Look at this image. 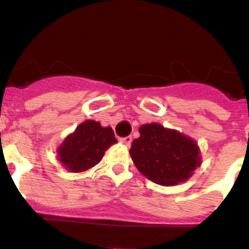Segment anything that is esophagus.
Here are the masks:
<instances>
[{
  "label": "esophagus",
  "mask_w": 249,
  "mask_h": 249,
  "mask_svg": "<svg viewBox=\"0 0 249 249\" xmlns=\"http://www.w3.org/2000/svg\"><path fill=\"white\" fill-rule=\"evenodd\" d=\"M120 141H121V143L126 144V146H129V144L132 143V137L131 136H127V137L120 138Z\"/></svg>",
  "instance_id": "34e87169"
}]
</instances>
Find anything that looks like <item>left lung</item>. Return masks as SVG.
<instances>
[{
    "instance_id": "1",
    "label": "left lung",
    "mask_w": 249,
    "mask_h": 249,
    "mask_svg": "<svg viewBox=\"0 0 249 249\" xmlns=\"http://www.w3.org/2000/svg\"><path fill=\"white\" fill-rule=\"evenodd\" d=\"M129 149L133 163L148 179L162 186L187 181L201 163L195 141L157 123L143 124Z\"/></svg>"
}]
</instances>
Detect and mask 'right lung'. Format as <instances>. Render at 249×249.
I'll use <instances>...</instances> for the list:
<instances>
[{
    "label": "right lung",
    "instance_id": "obj_1",
    "mask_svg": "<svg viewBox=\"0 0 249 249\" xmlns=\"http://www.w3.org/2000/svg\"><path fill=\"white\" fill-rule=\"evenodd\" d=\"M113 129L96 121H86L58 148L59 160L71 172H83L102 160L105 151L116 143Z\"/></svg>",
    "mask_w": 249,
    "mask_h": 249
}]
</instances>
